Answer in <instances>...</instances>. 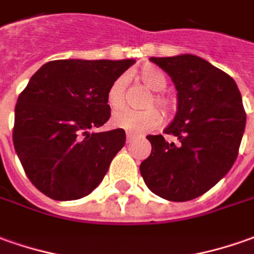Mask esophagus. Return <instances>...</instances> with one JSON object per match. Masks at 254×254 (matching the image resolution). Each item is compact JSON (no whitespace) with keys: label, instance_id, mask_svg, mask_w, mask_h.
Wrapping results in <instances>:
<instances>
[{"label":"esophagus","instance_id":"1","mask_svg":"<svg viewBox=\"0 0 254 254\" xmlns=\"http://www.w3.org/2000/svg\"><path fill=\"white\" fill-rule=\"evenodd\" d=\"M133 139H134L133 134H130V133L127 134V143H130V141L133 140Z\"/></svg>","mask_w":254,"mask_h":254}]
</instances>
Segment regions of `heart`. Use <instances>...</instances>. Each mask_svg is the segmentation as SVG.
Returning <instances> with one entry per match:
<instances>
[{
	"label": "heart",
	"instance_id": "b5f03b06",
	"mask_svg": "<svg viewBox=\"0 0 254 254\" xmlns=\"http://www.w3.org/2000/svg\"><path fill=\"white\" fill-rule=\"evenodd\" d=\"M137 77L153 91H161L167 86V77L160 69L154 66H144L137 72ZM125 89L127 77L120 76L114 80L107 91V101L113 108H120L125 103ZM154 103L164 110H170L171 100L163 94H154ZM153 104L150 100L149 105ZM163 115L157 108H147L143 111H133L129 108H122L115 111L111 118V125L117 129H122L130 134H140L149 132L150 129L160 125Z\"/></svg>",
	"mask_w": 254,
	"mask_h": 254
}]
</instances>
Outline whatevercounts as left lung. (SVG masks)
I'll use <instances>...</instances> for the list:
<instances>
[{"mask_svg": "<svg viewBox=\"0 0 254 254\" xmlns=\"http://www.w3.org/2000/svg\"><path fill=\"white\" fill-rule=\"evenodd\" d=\"M177 89V114L163 134H149L151 154L140 174L151 192L188 201L210 190L228 174L242 140L246 114L235 80L197 55L151 57Z\"/></svg>", "mask_w": 254, "mask_h": 254, "instance_id": "1", "label": "left lung"}]
</instances>
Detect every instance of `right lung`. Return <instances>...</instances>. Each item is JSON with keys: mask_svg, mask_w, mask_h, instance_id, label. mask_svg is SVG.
<instances>
[{"mask_svg": "<svg viewBox=\"0 0 254 254\" xmlns=\"http://www.w3.org/2000/svg\"><path fill=\"white\" fill-rule=\"evenodd\" d=\"M134 60L44 64L15 107L13 146L26 175L54 200L82 199L103 181L125 130L91 133L110 120L107 91Z\"/></svg>", "mask_w": 254, "mask_h": 254, "instance_id": "obj_1", "label": "right lung"}]
</instances>
